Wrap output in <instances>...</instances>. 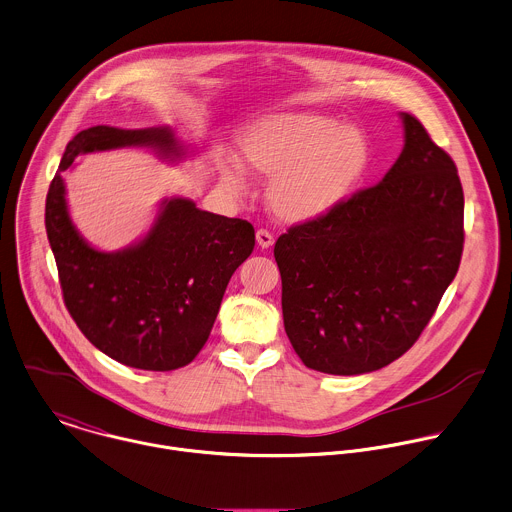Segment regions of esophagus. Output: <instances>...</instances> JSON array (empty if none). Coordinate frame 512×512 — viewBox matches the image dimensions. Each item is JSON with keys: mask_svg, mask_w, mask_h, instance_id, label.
<instances>
[{"mask_svg": "<svg viewBox=\"0 0 512 512\" xmlns=\"http://www.w3.org/2000/svg\"><path fill=\"white\" fill-rule=\"evenodd\" d=\"M255 237H257V243H259V247H263V249L271 247V245H273V241H275V237H273V235H271L267 229H257Z\"/></svg>", "mask_w": 512, "mask_h": 512, "instance_id": "obj_1", "label": "esophagus"}]
</instances>
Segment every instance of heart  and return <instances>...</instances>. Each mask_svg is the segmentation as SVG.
I'll return each mask as SVG.
<instances>
[{"mask_svg":"<svg viewBox=\"0 0 512 512\" xmlns=\"http://www.w3.org/2000/svg\"><path fill=\"white\" fill-rule=\"evenodd\" d=\"M241 163L261 175H273L269 201L289 221L317 219L333 211L367 167L369 143L361 129L341 125L319 113L275 115L239 145ZM241 187L237 173H225Z\"/></svg>","mask_w":512,"mask_h":512,"instance_id":"obj_1","label":"heart"}]
</instances>
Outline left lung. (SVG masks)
Listing matches in <instances>:
<instances>
[{"mask_svg":"<svg viewBox=\"0 0 512 512\" xmlns=\"http://www.w3.org/2000/svg\"><path fill=\"white\" fill-rule=\"evenodd\" d=\"M401 119L405 147L383 181L275 243L285 331L309 369L387 367L415 345L459 271L457 165L417 117Z\"/></svg>","mask_w":512,"mask_h":512,"instance_id":"left-lung-1","label":"left lung"}]
</instances>
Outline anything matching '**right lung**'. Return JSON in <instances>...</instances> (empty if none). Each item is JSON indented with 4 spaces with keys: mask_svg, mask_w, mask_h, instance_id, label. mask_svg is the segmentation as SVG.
Wrapping results in <instances>:
<instances>
[{
    "mask_svg": "<svg viewBox=\"0 0 512 512\" xmlns=\"http://www.w3.org/2000/svg\"><path fill=\"white\" fill-rule=\"evenodd\" d=\"M121 147H149L169 161L187 151L171 127L79 131L49 185L45 231L65 307L89 343L121 365L173 371L189 365L209 339L227 283L255 247V229L173 197L163 199L135 245L113 253L91 247L69 217L61 173L77 155Z\"/></svg>",
    "mask_w": 512,
    "mask_h": 512,
    "instance_id": "obj_1",
    "label": "right lung"
}]
</instances>
